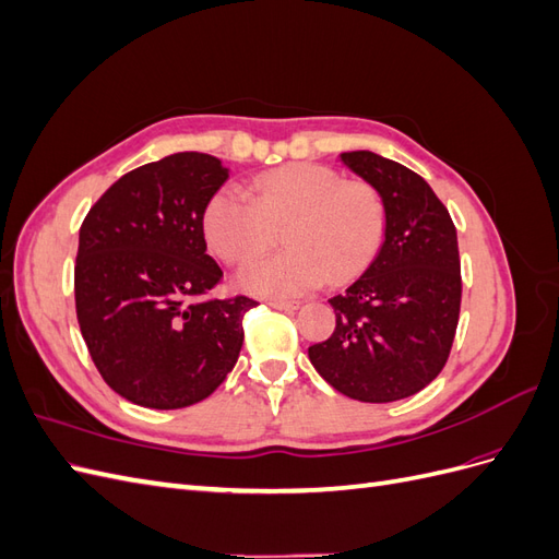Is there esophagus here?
I'll return each instance as SVG.
<instances>
[{
  "label": "esophagus",
  "mask_w": 559,
  "mask_h": 559,
  "mask_svg": "<svg viewBox=\"0 0 559 559\" xmlns=\"http://www.w3.org/2000/svg\"><path fill=\"white\" fill-rule=\"evenodd\" d=\"M270 308L282 310V312H294V310H298V302H294V300H270Z\"/></svg>",
  "instance_id": "34e87169"
}]
</instances>
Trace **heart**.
Segmentation results:
<instances>
[{"label": "heart", "instance_id": "1", "mask_svg": "<svg viewBox=\"0 0 559 559\" xmlns=\"http://www.w3.org/2000/svg\"><path fill=\"white\" fill-rule=\"evenodd\" d=\"M216 191L205 210V238L226 263L259 257L284 228L277 257L240 270L238 286L263 298H292L321 284H345L373 263L384 235V205L373 186L345 181L326 165H292L251 183Z\"/></svg>", "mask_w": 559, "mask_h": 559}]
</instances>
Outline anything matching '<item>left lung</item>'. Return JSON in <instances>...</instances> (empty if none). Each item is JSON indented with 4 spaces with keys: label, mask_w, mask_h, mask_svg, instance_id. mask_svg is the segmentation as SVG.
<instances>
[{
    "label": "left lung",
    "mask_w": 559,
    "mask_h": 559,
    "mask_svg": "<svg viewBox=\"0 0 559 559\" xmlns=\"http://www.w3.org/2000/svg\"><path fill=\"white\" fill-rule=\"evenodd\" d=\"M341 163L378 191L384 240L366 273L329 300L335 331L308 357L349 399H408L450 357L462 302L456 230L431 186L405 165L373 151H347Z\"/></svg>",
    "instance_id": "8db88e82"
}]
</instances>
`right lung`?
Here are the masks:
<instances>
[{
    "label": "right lung",
    "mask_w": 559,
    "mask_h": 559,
    "mask_svg": "<svg viewBox=\"0 0 559 559\" xmlns=\"http://www.w3.org/2000/svg\"><path fill=\"white\" fill-rule=\"evenodd\" d=\"M228 175L198 151L146 163L111 183L79 230L81 335L105 382L144 408L207 399L240 357L257 300H195L224 277L202 216Z\"/></svg>",
    "instance_id": "1"
}]
</instances>
